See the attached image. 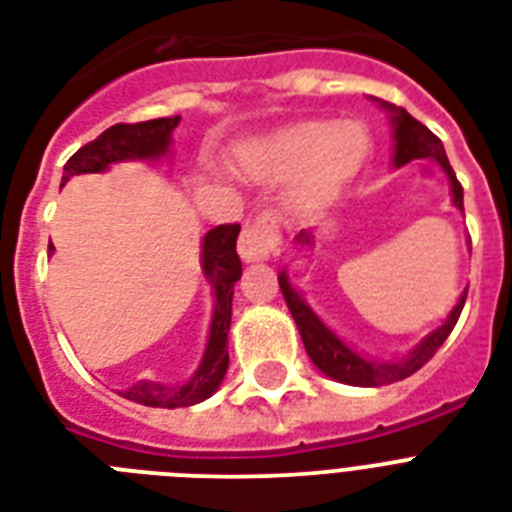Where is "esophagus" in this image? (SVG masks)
I'll list each match as a JSON object with an SVG mask.
<instances>
[{
    "mask_svg": "<svg viewBox=\"0 0 512 512\" xmlns=\"http://www.w3.org/2000/svg\"><path fill=\"white\" fill-rule=\"evenodd\" d=\"M280 246V227L272 214H259V217L248 219L243 225L238 240L240 259L253 264V261H269L277 253Z\"/></svg>",
    "mask_w": 512,
    "mask_h": 512,
    "instance_id": "obj_1",
    "label": "esophagus"
}]
</instances>
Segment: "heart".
I'll list each match as a JSON object with an SVG mask.
<instances>
[{
    "label": "heart",
    "instance_id": "b5f03b06",
    "mask_svg": "<svg viewBox=\"0 0 512 512\" xmlns=\"http://www.w3.org/2000/svg\"><path fill=\"white\" fill-rule=\"evenodd\" d=\"M369 154V135L358 122L303 120L274 130L243 151L251 172L269 180L298 175L290 204L298 214H316L337 201Z\"/></svg>",
    "mask_w": 512,
    "mask_h": 512
}]
</instances>
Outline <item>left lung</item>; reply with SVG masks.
Returning <instances> with one entry per match:
<instances>
[{"label": "left lung", "mask_w": 512, "mask_h": 512, "mask_svg": "<svg viewBox=\"0 0 512 512\" xmlns=\"http://www.w3.org/2000/svg\"><path fill=\"white\" fill-rule=\"evenodd\" d=\"M382 109L390 112L392 122V138H395V154H392V164L395 167H403V164L413 162V159H432L442 167V172L450 180V196H453L455 209L463 211V188H460L458 177H455L453 167L447 162L445 146L439 141L437 135L429 128H424L421 122L413 120L411 114L405 112L403 107H395V104H387L382 99H374ZM295 243L311 248L314 246V235L308 230L298 232ZM280 290L285 295V303L293 314L295 324H298V332H301V340L306 345L308 358L316 363V369L327 374L329 379L342 384H353V387H382V384L400 382V379L416 374L421 366H424L429 358L439 350V345L447 340V335L453 332L455 322H458L460 311H463V303H466V293L458 298V303L453 306V311L447 314V319L439 324L434 332L424 337V340L413 345L403 358H392V361H374V358L361 356L358 350H353L348 342L337 337L327 324L316 316V311L308 306V301L301 295V290H295L290 277H287V269L280 272Z\"/></svg>", "instance_id": "1"}]
</instances>
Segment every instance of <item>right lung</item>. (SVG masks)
Returning <instances> with one entry per match:
<instances>
[{"mask_svg":"<svg viewBox=\"0 0 512 512\" xmlns=\"http://www.w3.org/2000/svg\"><path fill=\"white\" fill-rule=\"evenodd\" d=\"M180 117H159V120L135 122V125H112L109 130L75 151L65 164L62 185L75 175L88 172H107L112 164L120 162H156L170 154L172 130L177 128ZM240 225H219L209 230L201 240V272L214 293V314H211L209 340L204 356L193 377L185 384H162L141 379L133 387L122 390V398L149 408H185L211 398L227 374V332L232 319V287L243 274V264L238 259Z\"/></svg>","mask_w":512,"mask_h":512,"instance_id":"1","label":"right lung"}]
</instances>
